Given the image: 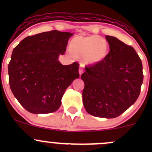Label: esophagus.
<instances>
[{
	"label": "esophagus",
	"instance_id": "esophagus-1",
	"mask_svg": "<svg viewBox=\"0 0 152 152\" xmlns=\"http://www.w3.org/2000/svg\"><path fill=\"white\" fill-rule=\"evenodd\" d=\"M79 74L80 75H81L82 74H83V65H82V64H81V65H80V67H79Z\"/></svg>",
	"mask_w": 152,
	"mask_h": 152
}]
</instances>
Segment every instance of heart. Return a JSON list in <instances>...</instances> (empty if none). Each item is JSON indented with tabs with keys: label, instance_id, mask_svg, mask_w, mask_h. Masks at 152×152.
I'll list each match as a JSON object with an SVG mask.
<instances>
[{
	"label": "heart",
	"instance_id": "heart-1",
	"mask_svg": "<svg viewBox=\"0 0 152 152\" xmlns=\"http://www.w3.org/2000/svg\"><path fill=\"white\" fill-rule=\"evenodd\" d=\"M69 50L76 58L82 59L85 66L102 62L109 53V45L105 39L97 35L76 36L69 44Z\"/></svg>",
	"mask_w": 152,
	"mask_h": 152
}]
</instances>
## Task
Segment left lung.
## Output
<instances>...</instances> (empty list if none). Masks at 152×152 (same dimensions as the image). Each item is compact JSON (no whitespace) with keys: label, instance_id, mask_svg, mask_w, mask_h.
<instances>
[{"label":"left lung","instance_id":"left-lung-1","mask_svg":"<svg viewBox=\"0 0 152 152\" xmlns=\"http://www.w3.org/2000/svg\"><path fill=\"white\" fill-rule=\"evenodd\" d=\"M109 53L102 62L85 68L81 78L85 109L92 116L116 118L133 105L143 83L142 61L133 47L106 36Z\"/></svg>","mask_w":152,"mask_h":152}]
</instances>
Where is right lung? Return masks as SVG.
<instances>
[{
  "label": "right lung",
  "instance_id": "obj_1",
  "mask_svg": "<svg viewBox=\"0 0 152 152\" xmlns=\"http://www.w3.org/2000/svg\"><path fill=\"white\" fill-rule=\"evenodd\" d=\"M69 32L51 31L28 36L15 47L8 64L12 93L32 114H49L59 109L64 92L79 77L78 63L62 65Z\"/></svg>",
  "mask_w": 152,
  "mask_h": 152
}]
</instances>
